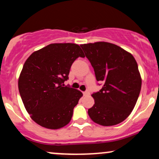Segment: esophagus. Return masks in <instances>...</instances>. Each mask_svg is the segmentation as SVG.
<instances>
[{
	"mask_svg": "<svg viewBox=\"0 0 159 159\" xmlns=\"http://www.w3.org/2000/svg\"><path fill=\"white\" fill-rule=\"evenodd\" d=\"M90 91H88V90L85 91V92L84 93V96H89V95H90Z\"/></svg>",
	"mask_w": 159,
	"mask_h": 159,
	"instance_id": "esophagus-1",
	"label": "esophagus"
}]
</instances>
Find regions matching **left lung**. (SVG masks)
Here are the masks:
<instances>
[{"instance_id": "8db88e82", "label": "left lung", "mask_w": 159, "mask_h": 159, "mask_svg": "<svg viewBox=\"0 0 159 159\" xmlns=\"http://www.w3.org/2000/svg\"><path fill=\"white\" fill-rule=\"evenodd\" d=\"M94 69L98 81L104 85L92 94L95 104L88 110L94 123L104 126L119 124L130 115L135 106L141 77L132 54L106 42L81 45Z\"/></svg>"}]
</instances>
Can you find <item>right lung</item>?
Wrapping results in <instances>:
<instances>
[{
	"label": "right lung",
	"instance_id": "1",
	"mask_svg": "<svg viewBox=\"0 0 159 159\" xmlns=\"http://www.w3.org/2000/svg\"><path fill=\"white\" fill-rule=\"evenodd\" d=\"M79 57H84V54L78 45L53 43L34 52L25 61L19 90L25 109L38 125L58 129L70 122L83 94L64 87V81Z\"/></svg>",
	"mask_w": 159,
	"mask_h": 159
}]
</instances>
